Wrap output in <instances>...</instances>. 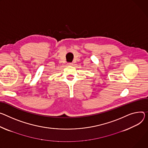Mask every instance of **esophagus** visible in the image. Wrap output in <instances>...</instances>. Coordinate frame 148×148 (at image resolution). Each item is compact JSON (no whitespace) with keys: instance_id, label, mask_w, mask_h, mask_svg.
Listing matches in <instances>:
<instances>
[{"instance_id":"esophagus-1","label":"esophagus","mask_w":148,"mask_h":148,"mask_svg":"<svg viewBox=\"0 0 148 148\" xmlns=\"http://www.w3.org/2000/svg\"><path fill=\"white\" fill-rule=\"evenodd\" d=\"M68 64H69V65H73V63H71V62H70V63H69Z\"/></svg>"}]
</instances>
